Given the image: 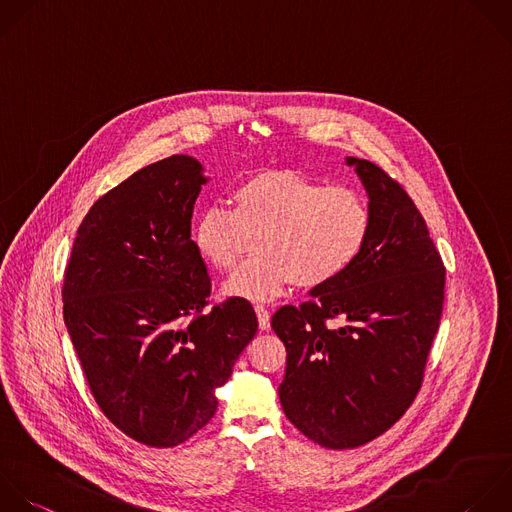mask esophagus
Instances as JSON below:
<instances>
[{
    "mask_svg": "<svg viewBox=\"0 0 512 512\" xmlns=\"http://www.w3.org/2000/svg\"><path fill=\"white\" fill-rule=\"evenodd\" d=\"M254 310H256V316H258L260 330H268L270 328V310L266 306H262V304H256Z\"/></svg>",
    "mask_w": 512,
    "mask_h": 512,
    "instance_id": "esophagus-1",
    "label": "esophagus"
}]
</instances>
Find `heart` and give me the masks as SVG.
I'll return each mask as SVG.
<instances>
[{
  "label": "heart",
  "instance_id": "obj_1",
  "mask_svg": "<svg viewBox=\"0 0 512 512\" xmlns=\"http://www.w3.org/2000/svg\"><path fill=\"white\" fill-rule=\"evenodd\" d=\"M232 204L202 210L192 240L212 268L226 272L254 238L258 252L224 284L234 298L270 300L292 282L304 290L324 288L358 262L372 232V212L358 190L292 170L244 180Z\"/></svg>",
  "mask_w": 512,
  "mask_h": 512
}]
</instances>
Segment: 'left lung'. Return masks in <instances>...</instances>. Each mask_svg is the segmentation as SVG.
I'll list each match as a JSON object with an SVG mask.
<instances>
[{"label":"left lung","mask_w":512,"mask_h":512,"mask_svg":"<svg viewBox=\"0 0 512 512\" xmlns=\"http://www.w3.org/2000/svg\"><path fill=\"white\" fill-rule=\"evenodd\" d=\"M368 192L370 240L336 282L282 306L286 346L278 396L288 420L342 450L388 430L416 398L442 316V258L406 190L368 160L346 158Z\"/></svg>","instance_id":"left-lung-1"}]
</instances>
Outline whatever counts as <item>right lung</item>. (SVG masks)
Here are the masks:
<instances>
[{
  "mask_svg": "<svg viewBox=\"0 0 512 512\" xmlns=\"http://www.w3.org/2000/svg\"><path fill=\"white\" fill-rule=\"evenodd\" d=\"M206 182L182 154L138 170L90 208L64 272V322L98 406L156 448L212 420L216 388L258 330L248 300H208L190 238Z\"/></svg>",
  "mask_w": 512,
  "mask_h": 512,
  "instance_id": "add662e5",
  "label": "right lung"
}]
</instances>
